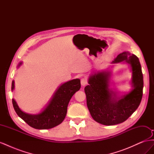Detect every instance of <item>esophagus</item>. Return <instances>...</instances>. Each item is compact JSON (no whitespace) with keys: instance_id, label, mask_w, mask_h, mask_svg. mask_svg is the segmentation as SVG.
<instances>
[{"instance_id":"1","label":"esophagus","mask_w":154,"mask_h":154,"mask_svg":"<svg viewBox=\"0 0 154 154\" xmlns=\"http://www.w3.org/2000/svg\"><path fill=\"white\" fill-rule=\"evenodd\" d=\"M87 80L86 78L81 79V85L82 86H85V85H87Z\"/></svg>"}]
</instances>
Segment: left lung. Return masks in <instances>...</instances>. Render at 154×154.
<instances>
[{
	"label": "left lung",
	"mask_w": 154,
	"mask_h": 154,
	"mask_svg": "<svg viewBox=\"0 0 154 154\" xmlns=\"http://www.w3.org/2000/svg\"><path fill=\"white\" fill-rule=\"evenodd\" d=\"M119 63H126L130 67L132 89L129 92L120 95L119 92L111 88L112 71L109 69L91 74L88 85L84 89L92 118L104 125L124 122L136 110L142 99L143 76L139 58L128 51H124L112 62Z\"/></svg>",
	"instance_id": "left-lung-1"
}]
</instances>
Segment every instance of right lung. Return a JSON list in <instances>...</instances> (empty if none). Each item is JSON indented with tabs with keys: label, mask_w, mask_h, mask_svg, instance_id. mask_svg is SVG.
I'll return each mask as SVG.
<instances>
[{
	"label": "right lung",
	"mask_w": 154,
	"mask_h": 154,
	"mask_svg": "<svg viewBox=\"0 0 154 154\" xmlns=\"http://www.w3.org/2000/svg\"><path fill=\"white\" fill-rule=\"evenodd\" d=\"M22 62L18 64L19 68ZM80 80L74 79L60 85L55 91L47 105L39 113L30 114L24 112L18 106L17 101L13 99V105L16 113L30 127L40 130L49 129L62 123L66 116L67 106L74 93L80 90ZM15 89V81H12L11 91Z\"/></svg>",
	"instance_id": "right-lung-1"
}]
</instances>
